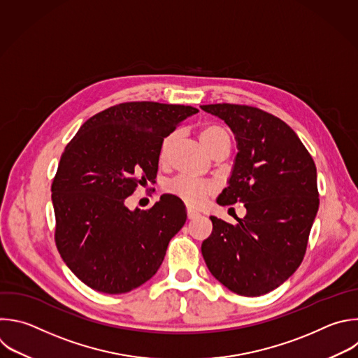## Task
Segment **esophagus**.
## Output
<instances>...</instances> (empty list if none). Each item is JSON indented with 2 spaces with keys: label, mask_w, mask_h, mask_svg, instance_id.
I'll return each mask as SVG.
<instances>
[{
  "label": "esophagus",
  "mask_w": 358,
  "mask_h": 358,
  "mask_svg": "<svg viewBox=\"0 0 358 358\" xmlns=\"http://www.w3.org/2000/svg\"><path fill=\"white\" fill-rule=\"evenodd\" d=\"M187 216H188V219H195V217H198V216H199V213H198L196 210H194V209L188 208V209H187Z\"/></svg>",
  "instance_id": "1"
}]
</instances>
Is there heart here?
I'll list each match as a JSON object with an SVG mask.
<instances>
[{"label":"heart","mask_w":358,"mask_h":358,"mask_svg":"<svg viewBox=\"0 0 358 358\" xmlns=\"http://www.w3.org/2000/svg\"><path fill=\"white\" fill-rule=\"evenodd\" d=\"M199 136L208 150H210L216 143H219L222 141H230L229 131L219 125L203 127L199 132ZM174 138H176V135L170 134L163 139V142L160 145V157L162 159H164L167 156ZM166 191L171 195L178 196L189 206H198L206 198V195L212 191V185L209 182L194 180L189 177H177L167 182Z\"/></svg>","instance_id":"b5f03b06"}]
</instances>
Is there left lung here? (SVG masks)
Returning a JSON list of instances; mask_svg holds the SVG:
<instances>
[{"label": "left lung", "mask_w": 358, "mask_h": 358, "mask_svg": "<svg viewBox=\"0 0 358 358\" xmlns=\"http://www.w3.org/2000/svg\"><path fill=\"white\" fill-rule=\"evenodd\" d=\"M230 128L237 145L227 187L216 202L245 203L236 224L210 216L201 252L210 274L227 289L260 296L285 282L305 256L319 209L313 159L280 117L234 103L201 105Z\"/></svg>", "instance_id": "obj_1"}]
</instances>
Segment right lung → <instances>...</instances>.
<instances>
[{
    "label": "right lung",
    "instance_id": "right-lung-1",
    "mask_svg": "<svg viewBox=\"0 0 358 358\" xmlns=\"http://www.w3.org/2000/svg\"><path fill=\"white\" fill-rule=\"evenodd\" d=\"M196 108L159 102L110 106L78 129L62 153L52 184L56 245L90 288L125 294L160 268L187 220L184 202L162 195L150 209H129L138 184L156 178L163 139Z\"/></svg>",
    "mask_w": 358,
    "mask_h": 358
}]
</instances>
